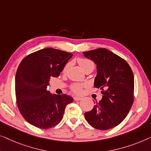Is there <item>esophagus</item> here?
Wrapping results in <instances>:
<instances>
[{"instance_id":"obj_1","label":"esophagus","mask_w":151,"mask_h":151,"mask_svg":"<svg viewBox=\"0 0 151 151\" xmlns=\"http://www.w3.org/2000/svg\"><path fill=\"white\" fill-rule=\"evenodd\" d=\"M74 99V100H75V101H81V100L82 99V98L81 97H77V96H75L73 98Z\"/></svg>"}]
</instances>
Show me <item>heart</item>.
<instances>
[{
	"mask_svg": "<svg viewBox=\"0 0 151 151\" xmlns=\"http://www.w3.org/2000/svg\"><path fill=\"white\" fill-rule=\"evenodd\" d=\"M77 61L81 68L83 70L86 68H88L94 67V63H93L92 61H91L90 59H89L78 58L77 59ZM68 66V64H66L65 65L63 71L66 70ZM85 86H86V85L83 83H74L70 86V89L74 93H75V94H80L82 93L83 88Z\"/></svg>",
	"mask_w": 151,
	"mask_h": 151,
	"instance_id": "obj_1",
	"label": "heart"
}]
</instances>
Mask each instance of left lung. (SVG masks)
<instances>
[{
	"mask_svg": "<svg viewBox=\"0 0 151 151\" xmlns=\"http://www.w3.org/2000/svg\"><path fill=\"white\" fill-rule=\"evenodd\" d=\"M96 64L94 87L100 88L102 99L85 113L89 124L99 130H107L124 120L134 99V76L128 63L106 48L83 52Z\"/></svg>",
	"mask_w": 151,
	"mask_h": 151,
	"instance_id": "1",
	"label": "left lung"
}]
</instances>
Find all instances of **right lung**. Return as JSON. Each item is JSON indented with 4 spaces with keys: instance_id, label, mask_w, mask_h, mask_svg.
<instances>
[{
    "instance_id": "1",
    "label": "right lung",
    "mask_w": 151,
    "mask_h": 151,
    "mask_svg": "<svg viewBox=\"0 0 151 151\" xmlns=\"http://www.w3.org/2000/svg\"><path fill=\"white\" fill-rule=\"evenodd\" d=\"M73 54L52 48L41 49L24 57L17 69L15 90L17 105L29 123L48 129L62 120L65 107L73 102L66 94H51L46 88L57 77Z\"/></svg>"
}]
</instances>
